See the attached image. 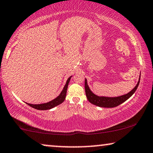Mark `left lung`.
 <instances>
[{"instance_id":"left-lung-1","label":"left lung","mask_w":153,"mask_h":153,"mask_svg":"<svg viewBox=\"0 0 153 153\" xmlns=\"http://www.w3.org/2000/svg\"><path fill=\"white\" fill-rule=\"evenodd\" d=\"M140 82V78L139 80L138 81L137 84L131 91L129 92V93L126 94V95L119 96V97H100L94 94L89 88L88 85L87 83L86 79H85V95H86L87 99L88 101L91 102V104H94V105L98 106L100 107H105V108H113L116 107V106L120 105L123 102L128 100L135 91H137L138 86H139Z\"/></svg>"}]
</instances>
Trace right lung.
I'll return each mask as SVG.
<instances>
[{
  "label": "right lung",
  "instance_id": "right-lung-1",
  "mask_svg": "<svg viewBox=\"0 0 153 153\" xmlns=\"http://www.w3.org/2000/svg\"><path fill=\"white\" fill-rule=\"evenodd\" d=\"M68 78V80H67V82L65 83V85L63 88V90H62L61 93L57 97L55 98V99L51 100L47 103H45V104H28L26 103L28 105H29L31 107L35 108V109L37 110H48V109H51V108L55 107V106L59 105L62 102H64V100H65V97H66V94H67V90H68V83L70 82V79Z\"/></svg>",
  "mask_w": 153,
  "mask_h": 153
}]
</instances>
